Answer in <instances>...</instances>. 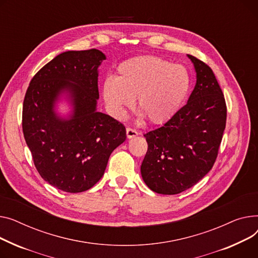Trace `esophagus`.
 Listing matches in <instances>:
<instances>
[{"label":"esophagus","mask_w":258,"mask_h":258,"mask_svg":"<svg viewBox=\"0 0 258 258\" xmlns=\"http://www.w3.org/2000/svg\"><path fill=\"white\" fill-rule=\"evenodd\" d=\"M126 134H127L128 139H133V138H135V136L139 135V132L134 130V129H132V128H127L126 129Z\"/></svg>","instance_id":"1"}]
</instances>
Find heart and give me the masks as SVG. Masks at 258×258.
<instances>
[{
	"label": "heart",
	"mask_w": 258,
	"mask_h": 258,
	"mask_svg": "<svg viewBox=\"0 0 258 258\" xmlns=\"http://www.w3.org/2000/svg\"><path fill=\"white\" fill-rule=\"evenodd\" d=\"M191 88L188 70L157 56L130 58L117 68L114 78L103 83V97L115 118H123L138 98L142 115L151 124L162 125L182 107Z\"/></svg>",
	"instance_id": "b5f03b06"
}]
</instances>
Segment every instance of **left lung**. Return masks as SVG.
<instances>
[{
  "mask_svg": "<svg viewBox=\"0 0 258 258\" xmlns=\"http://www.w3.org/2000/svg\"><path fill=\"white\" fill-rule=\"evenodd\" d=\"M187 56L197 82L186 105L168 123L144 134L148 151L141 173L157 194L176 195L199 182L215 164L226 126V102L213 70Z\"/></svg>",
  "mask_w": 258,
  "mask_h": 258,
  "instance_id": "8db88e82",
  "label": "left lung"
}]
</instances>
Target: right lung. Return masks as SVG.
<instances>
[{"label":"right lung","mask_w":258,"mask_h":258,"mask_svg":"<svg viewBox=\"0 0 258 258\" xmlns=\"http://www.w3.org/2000/svg\"><path fill=\"white\" fill-rule=\"evenodd\" d=\"M105 59L97 49L59 54L35 74L26 92L22 125L35 168L67 192L93 187L112 151L126 140L122 123L97 111L98 68ZM61 94L73 106L69 119L53 109Z\"/></svg>","instance_id":"right-lung-1"}]
</instances>
